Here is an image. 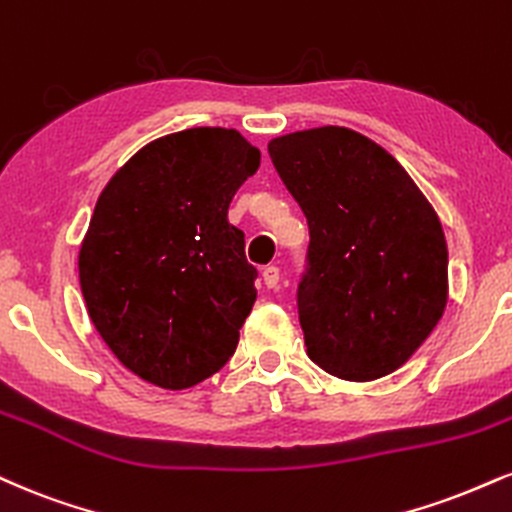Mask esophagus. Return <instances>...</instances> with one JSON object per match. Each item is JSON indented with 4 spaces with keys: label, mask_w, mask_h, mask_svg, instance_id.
Listing matches in <instances>:
<instances>
[{
    "label": "esophagus",
    "mask_w": 512,
    "mask_h": 512,
    "mask_svg": "<svg viewBox=\"0 0 512 512\" xmlns=\"http://www.w3.org/2000/svg\"><path fill=\"white\" fill-rule=\"evenodd\" d=\"M279 279H281L279 267H274V264H269V267L262 269V281H264V286H267V288L279 286Z\"/></svg>",
    "instance_id": "obj_1"
}]
</instances>
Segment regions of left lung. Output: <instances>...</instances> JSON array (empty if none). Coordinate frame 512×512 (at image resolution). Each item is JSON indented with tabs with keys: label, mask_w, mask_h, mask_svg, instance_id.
Returning <instances> with one entry per match:
<instances>
[{
	"label": "left lung",
	"mask_w": 512,
	"mask_h": 512,
	"mask_svg": "<svg viewBox=\"0 0 512 512\" xmlns=\"http://www.w3.org/2000/svg\"><path fill=\"white\" fill-rule=\"evenodd\" d=\"M269 157L310 226L298 283L307 355L346 381L396 372L448 300L434 207L384 147L350 128L281 135Z\"/></svg>",
	"instance_id": "obj_1"
}]
</instances>
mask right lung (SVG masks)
Segmentation results:
<instances>
[{
	"mask_svg": "<svg viewBox=\"0 0 512 512\" xmlns=\"http://www.w3.org/2000/svg\"><path fill=\"white\" fill-rule=\"evenodd\" d=\"M260 166L233 128L152 140L97 197L78 255L88 315L119 362L169 391L229 362L255 305L257 269L229 205Z\"/></svg>",
	"mask_w": 512,
	"mask_h": 512,
	"instance_id": "1",
	"label": "right lung"
}]
</instances>
